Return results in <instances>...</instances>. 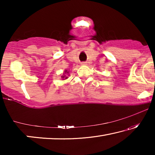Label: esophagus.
Here are the masks:
<instances>
[{"instance_id": "1", "label": "esophagus", "mask_w": 155, "mask_h": 155, "mask_svg": "<svg viewBox=\"0 0 155 155\" xmlns=\"http://www.w3.org/2000/svg\"><path fill=\"white\" fill-rule=\"evenodd\" d=\"M81 65H87V63H86V62H82V63H81Z\"/></svg>"}]
</instances>
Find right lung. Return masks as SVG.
Instances as JSON below:
<instances>
[{"mask_svg":"<svg viewBox=\"0 0 155 155\" xmlns=\"http://www.w3.org/2000/svg\"><path fill=\"white\" fill-rule=\"evenodd\" d=\"M65 73H66V74H68V72L66 70H65V72H64V75H62V76H61V78H63V80H64V79H67V78H68V77H66V76L64 75V74H65Z\"/></svg>","mask_w":155,"mask_h":155,"instance_id":"right-lung-1","label":"right lung"}]
</instances>
